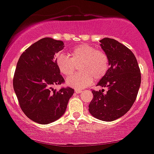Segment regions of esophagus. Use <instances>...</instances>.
I'll use <instances>...</instances> for the list:
<instances>
[{"label": "esophagus", "instance_id": "obj_1", "mask_svg": "<svg viewBox=\"0 0 154 154\" xmlns=\"http://www.w3.org/2000/svg\"><path fill=\"white\" fill-rule=\"evenodd\" d=\"M75 91V93H77V94H80L82 92V91H81V89H75V91Z\"/></svg>", "mask_w": 154, "mask_h": 154}]
</instances>
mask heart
Returning <instances> with one entry per match:
<instances>
[{"instance_id":"1","label":"heart","mask_w":154,"mask_h":154,"mask_svg":"<svg viewBox=\"0 0 154 154\" xmlns=\"http://www.w3.org/2000/svg\"><path fill=\"white\" fill-rule=\"evenodd\" d=\"M69 56L60 53L55 57L59 72L64 77H70L79 66L81 73L66 80L68 86L83 88L94 81L105 77L109 69V59L106 53L88 44L78 45L70 50Z\"/></svg>"}]
</instances>
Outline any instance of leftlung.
Here are the masks:
<instances>
[{
  "mask_svg": "<svg viewBox=\"0 0 154 154\" xmlns=\"http://www.w3.org/2000/svg\"><path fill=\"white\" fill-rule=\"evenodd\" d=\"M101 46L109 59V71L97 85L108 88L93 90L89 112L94 117L111 122L126 113L136 101L141 83V73L133 52L116 39L100 40Z\"/></svg>",
  "mask_w": 154,
  "mask_h": 154,
  "instance_id": "1",
  "label": "left lung"
}]
</instances>
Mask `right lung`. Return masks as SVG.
I'll return each instance as SVG.
<instances>
[{"label": "right lung", "instance_id": "add662e5", "mask_svg": "<svg viewBox=\"0 0 154 154\" xmlns=\"http://www.w3.org/2000/svg\"><path fill=\"white\" fill-rule=\"evenodd\" d=\"M63 45L60 40L42 38L25 49L16 66L13 87L18 103L25 116L37 123L49 124L60 119L74 92L69 87L53 88L65 81L54 59Z\"/></svg>", "mask_w": 154, "mask_h": 154}]
</instances>
